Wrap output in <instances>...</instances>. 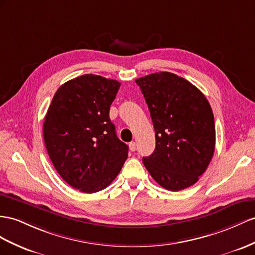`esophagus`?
Segmentation results:
<instances>
[{
    "label": "esophagus",
    "mask_w": 255,
    "mask_h": 255,
    "mask_svg": "<svg viewBox=\"0 0 255 255\" xmlns=\"http://www.w3.org/2000/svg\"><path fill=\"white\" fill-rule=\"evenodd\" d=\"M129 148H130V151H131V152L136 151V144H135V142H130V143H129Z\"/></svg>",
    "instance_id": "34e87169"
}]
</instances>
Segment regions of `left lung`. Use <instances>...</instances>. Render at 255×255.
I'll use <instances>...</instances> for the list:
<instances>
[{
	"label": "left lung",
	"mask_w": 255,
	"mask_h": 255,
	"mask_svg": "<svg viewBox=\"0 0 255 255\" xmlns=\"http://www.w3.org/2000/svg\"><path fill=\"white\" fill-rule=\"evenodd\" d=\"M148 107L156 147L143 157L152 178L168 191L190 187L211 161L214 117L201 91L185 78L159 72L135 80Z\"/></svg>",
	"instance_id": "left-lung-1"
}]
</instances>
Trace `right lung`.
<instances>
[{
  "instance_id": "right-lung-1",
  "label": "right lung",
  "mask_w": 255,
  "mask_h": 255,
  "mask_svg": "<svg viewBox=\"0 0 255 255\" xmlns=\"http://www.w3.org/2000/svg\"><path fill=\"white\" fill-rule=\"evenodd\" d=\"M121 83L85 74L58 88L45 116L44 142L57 172L83 193L109 186L128 156L117 138L110 107Z\"/></svg>"
}]
</instances>
